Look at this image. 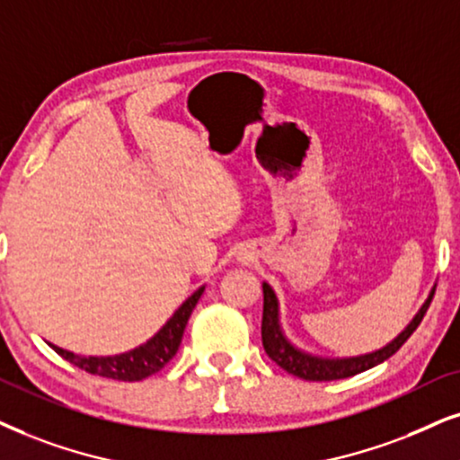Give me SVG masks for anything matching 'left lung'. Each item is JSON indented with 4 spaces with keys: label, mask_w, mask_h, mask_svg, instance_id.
<instances>
[{
    "label": "left lung",
    "mask_w": 460,
    "mask_h": 460,
    "mask_svg": "<svg viewBox=\"0 0 460 460\" xmlns=\"http://www.w3.org/2000/svg\"><path fill=\"white\" fill-rule=\"evenodd\" d=\"M435 293V284L429 290V297L424 299L420 310L414 314V318L408 323L401 333L394 340L388 341L386 346L377 348V350L357 354V357H323V354H314L310 350H304L297 344L288 340L287 331L282 327V312L280 301H278L276 290L271 284L263 282V324H261V335H263V348L267 357L276 360L282 369L288 374L304 377L310 382H327V380H341V377L357 376L360 371H367L376 365L385 363L391 358L401 346L408 341V337L414 333L418 324H420L422 316L427 314V307L431 304Z\"/></svg>",
    "instance_id": "8db88e82"
}]
</instances>
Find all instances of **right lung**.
<instances>
[{"label":"right lung","mask_w":460,"mask_h":460,"mask_svg":"<svg viewBox=\"0 0 460 460\" xmlns=\"http://www.w3.org/2000/svg\"><path fill=\"white\" fill-rule=\"evenodd\" d=\"M203 290H206V284L197 288L195 293L172 314L170 321L163 324L148 341L133 348V350L112 354V357H83V354L69 352L66 348L50 344V341L49 346L57 354H61L63 358L69 360V363L75 365V367L89 371V374L112 377V380L120 382L144 380V377L161 371L173 357H176L184 329H187L190 314H193L197 301L201 299Z\"/></svg>","instance_id":"add662e5"}]
</instances>
